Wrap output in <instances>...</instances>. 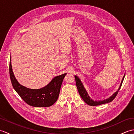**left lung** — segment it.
Here are the masks:
<instances>
[{
  "label": "left lung",
  "mask_w": 134,
  "mask_h": 134,
  "mask_svg": "<svg viewBox=\"0 0 134 134\" xmlns=\"http://www.w3.org/2000/svg\"><path fill=\"white\" fill-rule=\"evenodd\" d=\"M124 76H125V74L124 75L123 79H122L121 83L120 85V86H119L118 90L116 91V92L114 94H113L112 96H110V97H109L107 99H104V100H102V101L101 100H100V101L93 100V99L89 96V94H88L86 89H85L84 86H83V83H82V82H81L80 78H79L78 76L76 75H75V81H76V87H77V89H78L79 95H80V96L81 97V98L83 99V100L85 102H86L87 104L90 105V106H97V105H99L101 104L108 103V102H110L113 100V99L116 97V95L118 94L119 90L120 89L122 83H123V80H124Z\"/></svg>",
  "instance_id": "obj_1"
}]
</instances>
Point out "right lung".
<instances>
[{
  "label": "right lung",
  "mask_w": 134,
  "mask_h": 134,
  "mask_svg": "<svg viewBox=\"0 0 134 134\" xmlns=\"http://www.w3.org/2000/svg\"><path fill=\"white\" fill-rule=\"evenodd\" d=\"M11 59L10 56L9 72L11 82L14 90L21 98L28 105L35 107H48L55 103L59 97L63 80L67 74L55 76L49 83L40 89H29L17 81L13 71Z\"/></svg>",
  "instance_id": "right-lung-1"
}]
</instances>
